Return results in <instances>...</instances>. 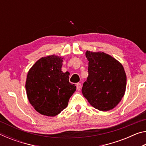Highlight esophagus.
Returning a JSON list of instances; mask_svg holds the SVG:
<instances>
[{"mask_svg":"<svg viewBox=\"0 0 146 146\" xmlns=\"http://www.w3.org/2000/svg\"><path fill=\"white\" fill-rule=\"evenodd\" d=\"M76 89H77L78 91H80L81 89V84L77 83L76 84Z\"/></svg>","mask_w":146,"mask_h":146,"instance_id":"1","label":"esophagus"}]
</instances>
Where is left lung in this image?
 I'll list each match as a JSON object with an SVG mask.
<instances>
[{"instance_id":"obj_1","label":"left lung","mask_w":146,"mask_h":146,"mask_svg":"<svg viewBox=\"0 0 146 146\" xmlns=\"http://www.w3.org/2000/svg\"><path fill=\"white\" fill-rule=\"evenodd\" d=\"M89 75L82 93L88 102L102 111L111 110L123 98L126 74L119 61L104 52L87 51Z\"/></svg>"}]
</instances>
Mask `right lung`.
Returning <instances> with one entry per match:
<instances>
[{
	"instance_id": "add662e5",
	"label": "right lung",
	"mask_w": 146,
	"mask_h": 146,
	"mask_svg": "<svg viewBox=\"0 0 146 146\" xmlns=\"http://www.w3.org/2000/svg\"><path fill=\"white\" fill-rule=\"evenodd\" d=\"M64 56L55 55L40 58L29 69L26 89L31 105L40 114L55 117L68 105L76 91L69 82L70 73L62 71Z\"/></svg>"
}]
</instances>
